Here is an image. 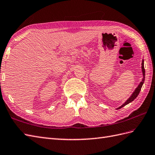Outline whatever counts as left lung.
Returning <instances> with one entry per match:
<instances>
[{
	"instance_id": "left-lung-1",
	"label": "left lung",
	"mask_w": 155,
	"mask_h": 155,
	"mask_svg": "<svg viewBox=\"0 0 155 155\" xmlns=\"http://www.w3.org/2000/svg\"><path fill=\"white\" fill-rule=\"evenodd\" d=\"M143 61H142V63H141V68H142V72H143V80L141 81V82H140V84L138 85V86L137 87V88L135 90V91L134 92V93L132 94V96H131V97L128 99V100H127L124 104H123L122 106H120V107H119L118 108H117V109H120V108H122V107H123L124 106H125L126 105H127V104H128L129 103H130V102H132V101H134L135 99H136L137 97V96L139 95V94H140V91H141V87H142V86H143V83H144V81H145V68H144V63H143Z\"/></svg>"
}]
</instances>
